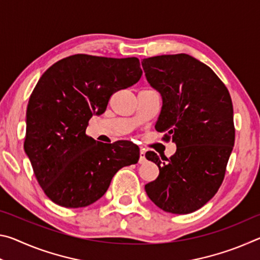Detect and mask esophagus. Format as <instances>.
I'll use <instances>...</instances> for the list:
<instances>
[{"label": "esophagus", "mask_w": 260, "mask_h": 260, "mask_svg": "<svg viewBox=\"0 0 260 260\" xmlns=\"http://www.w3.org/2000/svg\"><path fill=\"white\" fill-rule=\"evenodd\" d=\"M146 153H144V151H141L140 152V158H139V162L140 164H144L146 162Z\"/></svg>", "instance_id": "obj_1"}]
</instances>
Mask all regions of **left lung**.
<instances>
[{
  "instance_id": "left-lung-1",
  "label": "left lung",
  "mask_w": 260,
  "mask_h": 260,
  "mask_svg": "<svg viewBox=\"0 0 260 260\" xmlns=\"http://www.w3.org/2000/svg\"><path fill=\"white\" fill-rule=\"evenodd\" d=\"M142 68L162 98L155 128L177 144L170 158L146 153L159 175L144 189L165 212L191 213L212 199L225 178L235 141L230 91L208 65L187 54L149 57Z\"/></svg>"
}]
</instances>
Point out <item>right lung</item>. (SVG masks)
Listing matches in <instances>:
<instances>
[{
    "mask_svg": "<svg viewBox=\"0 0 260 260\" xmlns=\"http://www.w3.org/2000/svg\"><path fill=\"white\" fill-rule=\"evenodd\" d=\"M141 76L136 57L85 54L60 59L42 74L28 101L24 149L42 190L57 205L93 204L121 167L138 162L140 152L132 142H99L86 128L116 91Z\"/></svg>",
    "mask_w": 260,
    "mask_h": 260,
    "instance_id": "right-lung-1",
    "label": "right lung"
}]
</instances>
